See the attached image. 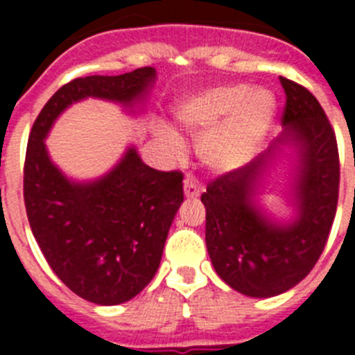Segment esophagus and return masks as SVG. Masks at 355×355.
Returning a JSON list of instances; mask_svg holds the SVG:
<instances>
[{"label": "esophagus", "mask_w": 355, "mask_h": 355, "mask_svg": "<svg viewBox=\"0 0 355 355\" xmlns=\"http://www.w3.org/2000/svg\"><path fill=\"white\" fill-rule=\"evenodd\" d=\"M200 190H202V188H200V184L197 183L196 180H192V178H187V180H184V196L187 197L200 196Z\"/></svg>", "instance_id": "1"}]
</instances>
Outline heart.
<instances>
[{"mask_svg": "<svg viewBox=\"0 0 355 355\" xmlns=\"http://www.w3.org/2000/svg\"><path fill=\"white\" fill-rule=\"evenodd\" d=\"M275 97L265 89L250 90L245 83H224L184 101L175 117L190 133H206L200 155L215 168L245 163L258 149L275 117ZM175 155L183 146L172 133L163 135Z\"/></svg>", "mask_w": 355, "mask_h": 355, "instance_id": "heart-1", "label": "heart"}]
</instances>
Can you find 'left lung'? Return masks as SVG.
I'll return each mask as SVG.
<instances>
[{
	"mask_svg": "<svg viewBox=\"0 0 355 355\" xmlns=\"http://www.w3.org/2000/svg\"><path fill=\"white\" fill-rule=\"evenodd\" d=\"M279 80L286 94L283 144L291 140L302 158L295 188L299 216L279 225L254 206V188L272 150L209 181L200 196L216 274L233 290L258 299L284 293L313 270L327 243L340 190L336 135L324 108L306 87Z\"/></svg>",
	"mask_w": 355,
	"mask_h": 355,
	"instance_id": "obj_1",
	"label": "left lung"
}]
</instances>
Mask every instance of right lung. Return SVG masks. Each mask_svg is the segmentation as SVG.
Here are the masks:
<instances>
[{
  "label": "right lung",
  "mask_w": 355,
  "mask_h": 355,
  "mask_svg": "<svg viewBox=\"0 0 355 355\" xmlns=\"http://www.w3.org/2000/svg\"><path fill=\"white\" fill-rule=\"evenodd\" d=\"M153 81V67L69 81L40 110L28 139L23 190L31 233L62 283L99 306L128 302L155 277L183 202V174L147 167L131 147L105 178L72 183L51 163L44 139L72 103L133 105Z\"/></svg>",
  "instance_id": "add662e5"
}]
</instances>
